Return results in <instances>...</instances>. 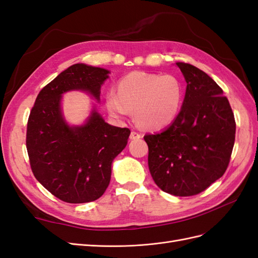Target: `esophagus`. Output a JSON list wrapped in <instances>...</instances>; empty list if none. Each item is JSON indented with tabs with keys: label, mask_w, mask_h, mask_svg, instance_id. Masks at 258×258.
<instances>
[{
	"label": "esophagus",
	"mask_w": 258,
	"mask_h": 258,
	"mask_svg": "<svg viewBox=\"0 0 258 258\" xmlns=\"http://www.w3.org/2000/svg\"><path fill=\"white\" fill-rule=\"evenodd\" d=\"M130 138L131 139H139V138H142V135L139 134V133H137V132H135V131H132L131 132V135H130Z\"/></svg>",
	"instance_id": "esophagus-1"
}]
</instances>
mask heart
<instances>
[{
	"label": "heart",
	"instance_id": "1",
	"mask_svg": "<svg viewBox=\"0 0 258 258\" xmlns=\"http://www.w3.org/2000/svg\"><path fill=\"white\" fill-rule=\"evenodd\" d=\"M183 95L181 82L172 75L133 71L119 80L116 93H107L106 105L115 117L127 116L134 111L142 127L161 130L178 116Z\"/></svg>",
	"mask_w": 258,
	"mask_h": 258
}]
</instances>
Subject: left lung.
Instances as JSON below:
<instances>
[{
  "label": "left lung",
  "instance_id": "left-lung-1",
  "mask_svg": "<svg viewBox=\"0 0 258 258\" xmlns=\"http://www.w3.org/2000/svg\"><path fill=\"white\" fill-rule=\"evenodd\" d=\"M176 64L187 82L180 112L166 130L144 139L157 186L173 196L190 197L208 189L226 172L235 121L229 101L214 80L192 64Z\"/></svg>",
  "mask_w": 258,
  "mask_h": 258
}]
</instances>
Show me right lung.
I'll return each mask as SVG.
<instances>
[{"label":"right lung","mask_w":258,"mask_h":258,"mask_svg":"<svg viewBox=\"0 0 258 258\" xmlns=\"http://www.w3.org/2000/svg\"><path fill=\"white\" fill-rule=\"evenodd\" d=\"M109 71L76 63L44 86L27 124L31 171L41 185L67 203L95 201L105 194L113 159L127 144L130 128L112 126L95 111L83 126L70 127L60 111L61 94L86 91L99 99Z\"/></svg>","instance_id":"right-lung-1"}]
</instances>
